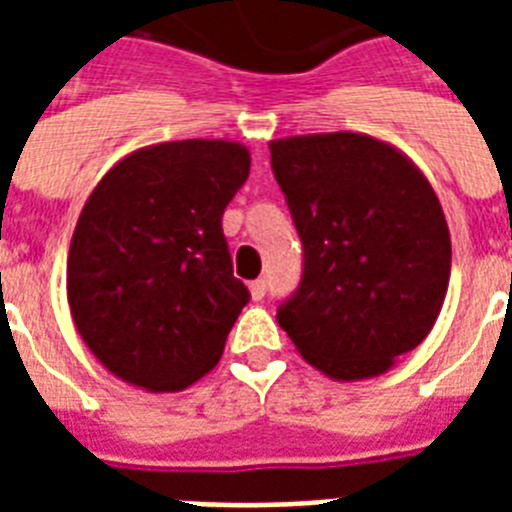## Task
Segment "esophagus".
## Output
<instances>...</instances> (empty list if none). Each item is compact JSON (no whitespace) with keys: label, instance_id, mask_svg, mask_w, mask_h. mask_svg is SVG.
<instances>
[{"label":"esophagus","instance_id":"34e87169","mask_svg":"<svg viewBox=\"0 0 512 512\" xmlns=\"http://www.w3.org/2000/svg\"><path fill=\"white\" fill-rule=\"evenodd\" d=\"M265 289H268V281L257 279V281H252V284H249V295H252V300H263Z\"/></svg>","mask_w":512,"mask_h":512}]
</instances>
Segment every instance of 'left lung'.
Returning <instances> with one entry per match:
<instances>
[{"label": "left lung", "instance_id": "8db88e82", "mask_svg": "<svg viewBox=\"0 0 512 512\" xmlns=\"http://www.w3.org/2000/svg\"><path fill=\"white\" fill-rule=\"evenodd\" d=\"M271 164L305 249L279 327L332 380L380 377L444 308L452 239L433 185L366 132L271 140Z\"/></svg>", "mask_w": 512, "mask_h": 512}]
</instances>
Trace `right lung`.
Masks as SVG:
<instances>
[{
	"label": "right lung",
	"instance_id": "1",
	"mask_svg": "<svg viewBox=\"0 0 512 512\" xmlns=\"http://www.w3.org/2000/svg\"><path fill=\"white\" fill-rule=\"evenodd\" d=\"M249 162L236 140L154 143L119 159L82 207L66 263L71 319L127 385L177 393L223 356L249 300L223 212Z\"/></svg>",
	"mask_w": 512,
	"mask_h": 512
}]
</instances>
